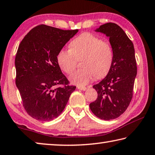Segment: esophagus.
Returning <instances> with one entry per match:
<instances>
[{
    "instance_id": "esophagus-1",
    "label": "esophagus",
    "mask_w": 155,
    "mask_h": 155,
    "mask_svg": "<svg viewBox=\"0 0 155 155\" xmlns=\"http://www.w3.org/2000/svg\"><path fill=\"white\" fill-rule=\"evenodd\" d=\"M77 88L78 89V90H82V91H85L86 90H87V87H81V86H77Z\"/></svg>"
}]
</instances>
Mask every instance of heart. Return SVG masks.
<instances>
[{"label": "heart", "instance_id": "b5f03b06", "mask_svg": "<svg viewBox=\"0 0 155 155\" xmlns=\"http://www.w3.org/2000/svg\"><path fill=\"white\" fill-rule=\"evenodd\" d=\"M70 50L61 49L57 56L62 70L71 74L81 60L83 67L73 73L70 80L81 87L92 81L94 77L103 78L111 69L114 52L110 44L91 33H84L74 38L69 45Z\"/></svg>", "mask_w": 155, "mask_h": 155}]
</instances>
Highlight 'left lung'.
<instances>
[{
	"mask_svg": "<svg viewBox=\"0 0 155 155\" xmlns=\"http://www.w3.org/2000/svg\"><path fill=\"white\" fill-rule=\"evenodd\" d=\"M96 31L109 38L114 60L107 77L93 86L98 98L90 104V108L100 119L114 120L127 110L133 98L137 75L134 46L122 28L115 23H106Z\"/></svg>",
	"mask_w": 155,
	"mask_h": 155,
	"instance_id": "obj_1",
	"label": "left lung"
}]
</instances>
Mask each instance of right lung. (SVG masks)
Wrapping results in <instances>:
<instances>
[{
    "instance_id": "add662e5",
    "label": "right lung",
    "mask_w": 155,
    "mask_h": 155,
    "mask_svg": "<svg viewBox=\"0 0 155 155\" xmlns=\"http://www.w3.org/2000/svg\"><path fill=\"white\" fill-rule=\"evenodd\" d=\"M78 31L41 25L21 41L15 59V84L25 111L33 118H56L75 90L61 72L57 56Z\"/></svg>"
}]
</instances>
